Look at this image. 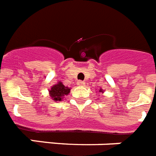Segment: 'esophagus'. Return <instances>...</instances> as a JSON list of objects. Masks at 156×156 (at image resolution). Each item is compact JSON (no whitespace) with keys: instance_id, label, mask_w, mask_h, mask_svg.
<instances>
[{"instance_id":"1","label":"esophagus","mask_w":156,"mask_h":156,"mask_svg":"<svg viewBox=\"0 0 156 156\" xmlns=\"http://www.w3.org/2000/svg\"><path fill=\"white\" fill-rule=\"evenodd\" d=\"M77 85L84 86V82L82 81V80H79V81H77Z\"/></svg>"}]
</instances>
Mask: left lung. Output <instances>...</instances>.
I'll return each mask as SVG.
<instances>
[{
    "label": "left lung",
    "mask_w": 156,
    "mask_h": 156,
    "mask_svg": "<svg viewBox=\"0 0 156 156\" xmlns=\"http://www.w3.org/2000/svg\"><path fill=\"white\" fill-rule=\"evenodd\" d=\"M99 92H101V93H104V92H103V90H102L101 88V89H100V90H99Z\"/></svg>",
    "instance_id": "obj_1"
}]
</instances>
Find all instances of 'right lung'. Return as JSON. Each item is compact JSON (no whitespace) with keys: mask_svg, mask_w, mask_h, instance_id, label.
Instances as JSON below:
<instances>
[{"mask_svg":"<svg viewBox=\"0 0 156 156\" xmlns=\"http://www.w3.org/2000/svg\"><path fill=\"white\" fill-rule=\"evenodd\" d=\"M71 88L63 85L62 82H58L55 84L49 90L50 97L54 100L55 101H61L63 97L68 95L70 93Z\"/></svg>","mask_w":156,"mask_h":156,"instance_id":"obj_1","label":"right lung"}]
</instances>
